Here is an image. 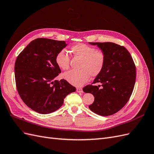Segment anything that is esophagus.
Listing matches in <instances>:
<instances>
[{"label": "esophagus", "mask_w": 154, "mask_h": 154, "mask_svg": "<svg viewBox=\"0 0 154 154\" xmlns=\"http://www.w3.org/2000/svg\"><path fill=\"white\" fill-rule=\"evenodd\" d=\"M76 92H79V93H82V92H83V89L82 88H76Z\"/></svg>", "instance_id": "obj_1"}]
</instances>
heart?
<instances>
[{
    "label": "heart",
    "instance_id": "obj_1",
    "mask_svg": "<svg viewBox=\"0 0 154 154\" xmlns=\"http://www.w3.org/2000/svg\"><path fill=\"white\" fill-rule=\"evenodd\" d=\"M71 52L82 58L80 70H71L63 74V78L71 84L80 87L88 80L90 76L96 77L103 71L106 63V54L102 50L95 49L85 44L72 45ZM69 57L64 50L60 51L56 55L55 62L58 67L67 70L69 67Z\"/></svg>",
    "mask_w": 154,
    "mask_h": 154
}]
</instances>
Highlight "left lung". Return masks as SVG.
<instances>
[{
	"mask_svg": "<svg viewBox=\"0 0 154 154\" xmlns=\"http://www.w3.org/2000/svg\"><path fill=\"white\" fill-rule=\"evenodd\" d=\"M89 44L96 45L103 51L106 63L92 84L83 87V91L94 95V103L88 106L93 112L103 116L112 115L122 109L130 99L136 82V66L123 46L112 42Z\"/></svg>",
	"mask_w": 154,
	"mask_h": 154,
	"instance_id": "8db88e82",
	"label": "left lung"
}]
</instances>
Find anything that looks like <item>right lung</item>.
I'll list each match as a JSON object with an SVG mask.
<instances>
[{
    "instance_id": "1",
    "label": "right lung",
    "mask_w": 154,
    "mask_h": 154,
    "mask_svg": "<svg viewBox=\"0 0 154 154\" xmlns=\"http://www.w3.org/2000/svg\"><path fill=\"white\" fill-rule=\"evenodd\" d=\"M64 41L39 38L31 41L18 56L15 76L18 94L24 103L40 114L58 110L76 88L66 80H54L61 70L55 62Z\"/></svg>"
}]
</instances>
